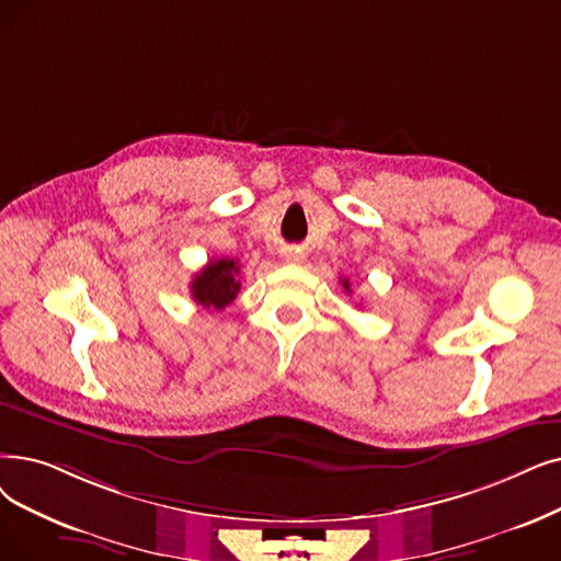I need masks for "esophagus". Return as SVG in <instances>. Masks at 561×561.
I'll return each instance as SVG.
<instances>
[{"mask_svg":"<svg viewBox=\"0 0 561 561\" xmlns=\"http://www.w3.org/2000/svg\"><path fill=\"white\" fill-rule=\"evenodd\" d=\"M300 259H302L300 252H290V250L286 252V261H300Z\"/></svg>","mask_w":561,"mask_h":561,"instance_id":"obj_1","label":"esophagus"}]
</instances>
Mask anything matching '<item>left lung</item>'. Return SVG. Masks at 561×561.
Here are the masks:
<instances>
[{"instance_id": "8db88e82", "label": "left lung", "mask_w": 561, "mask_h": 561, "mask_svg": "<svg viewBox=\"0 0 561 561\" xmlns=\"http://www.w3.org/2000/svg\"><path fill=\"white\" fill-rule=\"evenodd\" d=\"M341 286H344V288L348 290V294H351V282H348V279H341Z\"/></svg>"}]
</instances>
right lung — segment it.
<instances>
[{
  "label": "right lung",
  "mask_w": 561,
  "mask_h": 561,
  "mask_svg": "<svg viewBox=\"0 0 561 561\" xmlns=\"http://www.w3.org/2000/svg\"><path fill=\"white\" fill-rule=\"evenodd\" d=\"M240 267L233 259L208 261L190 284V294L194 302L215 311L231 305L240 290V282L236 279Z\"/></svg>",
  "instance_id": "right-lung-1"
}]
</instances>
